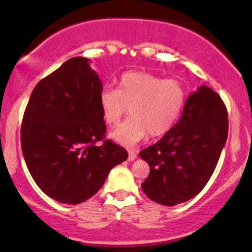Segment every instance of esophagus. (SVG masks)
Returning a JSON list of instances; mask_svg holds the SVG:
<instances>
[{
    "mask_svg": "<svg viewBox=\"0 0 252 252\" xmlns=\"http://www.w3.org/2000/svg\"><path fill=\"white\" fill-rule=\"evenodd\" d=\"M128 153H129V156H128L129 161H134L135 158H137V152H136L135 149H129Z\"/></svg>",
    "mask_w": 252,
    "mask_h": 252,
    "instance_id": "1",
    "label": "esophagus"
}]
</instances>
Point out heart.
<instances>
[{
	"mask_svg": "<svg viewBox=\"0 0 252 252\" xmlns=\"http://www.w3.org/2000/svg\"><path fill=\"white\" fill-rule=\"evenodd\" d=\"M186 91L178 79H163L149 72L131 71L122 74L118 89L105 88L99 94L104 120L118 124L129 112L132 117L110 134L112 140L134 146L146 137L166 134L180 116Z\"/></svg>",
	"mask_w": 252,
	"mask_h": 252,
	"instance_id": "obj_1",
	"label": "heart"
}]
</instances>
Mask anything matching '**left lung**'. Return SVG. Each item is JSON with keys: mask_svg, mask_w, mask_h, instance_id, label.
Segmentation results:
<instances>
[{"mask_svg": "<svg viewBox=\"0 0 252 252\" xmlns=\"http://www.w3.org/2000/svg\"><path fill=\"white\" fill-rule=\"evenodd\" d=\"M228 131L227 110L201 85L185 103L180 120L160 141L141 150L150 172L141 185L150 200L174 206L194 198L215 172Z\"/></svg>", "mask_w": 252, "mask_h": 252, "instance_id": "8db88e82", "label": "left lung"}]
</instances>
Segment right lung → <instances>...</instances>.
<instances>
[{"instance_id":"right-lung-1","label":"right lung","mask_w":252,"mask_h":252,"mask_svg":"<svg viewBox=\"0 0 252 252\" xmlns=\"http://www.w3.org/2000/svg\"><path fill=\"white\" fill-rule=\"evenodd\" d=\"M102 90L88 58H71L36 84L25 110L26 164L40 189L63 204L88 200L128 158L123 147L104 140Z\"/></svg>"}]
</instances>
